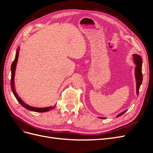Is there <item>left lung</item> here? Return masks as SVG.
Segmentation results:
<instances>
[{
	"instance_id": "8db88e82",
	"label": "left lung",
	"mask_w": 153,
	"mask_h": 153,
	"mask_svg": "<svg viewBox=\"0 0 153 153\" xmlns=\"http://www.w3.org/2000/svg\"><path fill=\"white\" fill-rule=\"evenodd\" d=\"M133 61L136 64V67L135 69V75L136 78V82H137V94H138L139 92L140 87L142 84V80H143V75L142 73V59L140 55L137 54H133ZM127 111V110H124V112H121L117 115V117H119L124 114ZM101 119H105V117H99Z\"/></svg>"
}]
</instances>
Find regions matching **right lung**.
<instances>
[{
  "mask_svg": "<svg viewBox=\"0 0 153 153\" xmlns=\"http://www.w3.org/2000/svg\"><path fill=\"white\" fill-rule=\"evenodd\" d=\"M19 48H17L16 50V53L15 55V59L14 60V61L11 64V87L12 91L13 92V94L15 95V98L16 100L18 101L21 105H22L24 107H25L26 109L30 110V111H34V112H48V111L52 110L53 108H55V106H48V107H44V108H36V107H33V106H30L24 103V101L22 100V99L20 98L19 96L18 95V94L15 91V82H14V78H15V69H16V64L18 62V54H19Z\"/></svg>",
  "mask_w": 153,
  "mask_h": 153,
  "instance_id": "obj_1",
  "label": "right lung"
}]
</instances>
